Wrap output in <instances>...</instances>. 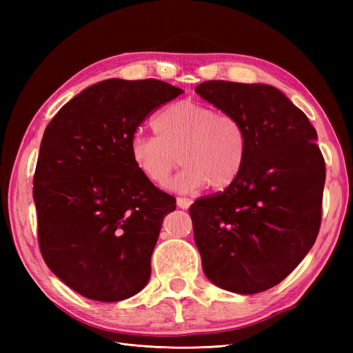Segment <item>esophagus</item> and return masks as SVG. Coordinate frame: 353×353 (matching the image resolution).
<instances>
[{
    "instance_id": "obj_1",
    "label": "esophagus",
    "mask_w": 353,
    "mask_h": 353,
    "mask_svg": "<svg viewBox=\"0 0 353 353\" xmlns=\"http://www.w3.org/2000/svg\"><path fill=\"white\" fill-rule=\"evenodd\" d=\"M191 203H193V200L188 199V197H178L176 199V205L181 209H188L191 206Z\"/></svg>"
}]
</instances>
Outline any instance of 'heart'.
<instances>
[{
	"instance_id": "b5f03b06",
	"label": "heart",
	"mask_w": 353,
	"mask_h": 353,
	"mask_svg": "<svg viewBox=\"0 0 353 353\" xmlns=\"http://www.w3.org/2000/svg\"><path fill=\"white\" fill-rule=\"evenodd\" d=\"M152 125L156 137L137 135L131 143L132 162L150 183L166 185L179 160L184 168L170 183L179 193L208 184L213 190L227 188L241 174L248 135L234 114L179 100L160 110Z\"/></svg>"
}]
</instances>
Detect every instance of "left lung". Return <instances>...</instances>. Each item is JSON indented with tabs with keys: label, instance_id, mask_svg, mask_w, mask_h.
Returning a JSON list of instances; mask_svg holds the SVG:
<instances>
[{
	"label": "left lung",
	"instance_id": "left-lung-1",
	"mask_svg": "<svg viewBox=\"0 0 353 353\" xmlns=\"http://www.w3.org/2000/svg\"><path fill=\"white\" fill-rule=\"evenodd\" d=\"M196 92L236 116L248 135L239 178L190 206L203 271L223 290L265 292L302 262L321 225L325 162L316 131L270 85L206 81Z\"/></svg>",
	"mask_w": 353,
	"mask_h": 353
}]
</instances>
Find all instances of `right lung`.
Masks as SVG:
<instances>
[{
	"instance_id": "1",
	"label": "right lung",
	"mask_w": 353,
	"mask_h": 353,
	"mask_svg": "<svg viewBox=\"0 0 353 353\" xmlns=\"http://www.w3.org/2000/svg\"><path fill=\"white\" fill-rule=\"evenodd\" d=\"M184 91L157 79H108L52 117L34 176L38 243L72 290L117 302L143 290L162 222L176 200L135 168L137 128Z\"/></svg>"
}]
</instances>
